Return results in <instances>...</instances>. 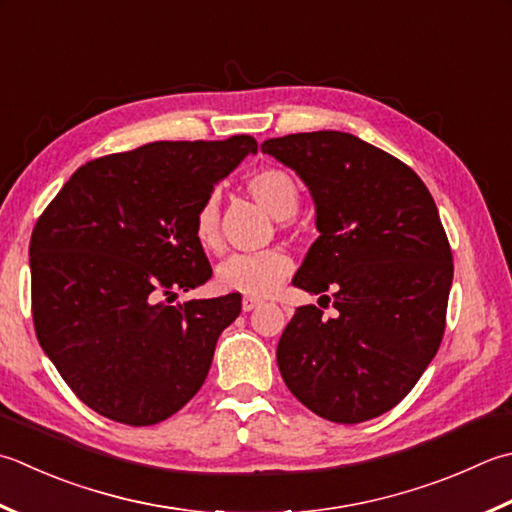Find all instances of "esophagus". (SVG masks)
<instances>
[{
  "label": "esophagus",
  "instance_id": "1",
  "mask_svg": "<svg viewBox=\"0 0 512 512\" xmlns=\"http://www.w3.org/2000/svg\"><path fill=\"white\" fill-rule=\"evenodd\" d=\"M259 304H262V302H259V299H255V297H244L242 299V310H244V313H250V310H255Z\"/></svg>",
  "mask_w": 512,
  "mask_h": 512
}]
</instances>
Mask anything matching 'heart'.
Wrapping results in <instances>:
<instances>
[{"label": "heart", "mask_w": 512, "mask_h": 512, "mask_svg": "<svg viewBox=\"0 0 512 512\" xmlns=\"http://www.w3.org/2000/svg\"><path fill=\"white\" fill-rule=\"evenodd\" d=\"M248 193L279 222L293 217L302 202L295 177L284 168H262L246 182ZM195 237L208 253L222 250V208L219 195H208L195 213ZM293 259L284 250H266L257 255H233L217 266L215 282L224 293L244 297H268L286 282Z\"/></svg>", "instance_id": "1"}]
</instances>
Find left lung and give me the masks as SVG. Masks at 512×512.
<instances>
[{
	"instance_id": "obj_1",
	"label": "left lung",
	"mask_w": 512,
	"mask_h": 512,
	"mask_svg": "<svg viewBox=\"0 0 512 512\" xmlns=\"http://www.w3.org/2000/svg\"><path fill=\"white\" fill-rule=\"evenodd\" d=\"M262 153L304 179L317 210L293 286L337 310H295L279 373L315 415L368 422L402 402L442 344L453 253L433 195L413 168L339 130L266 139Z\"/></svg>"
}]
</instances>
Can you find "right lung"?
I'll list each match as a JSON object with an SVG mask.
<instances>
[{"mask_svg":"<svg viewBox=\"0 0 512 512\" xmlns=\"http://www.w3.org/2000/svg\"><path fill=\"white\" fill-rule=\"evenodd\" d=\"M248 153L224 142H153L77 168L30 237L39 344L70 390L113 422L153 426L202 388L242 295L175 304L210 268L195 213Z\"/></svg>","mask_w":512,"mask_h":512,"instance_id":"1","label":"right lung"}]
</instances>
